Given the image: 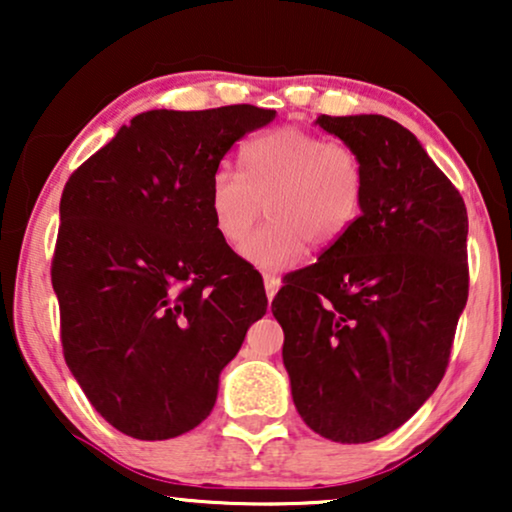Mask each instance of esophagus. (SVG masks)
Listing matches in <instances>:
<instances>
[{
  "label": "esophagus",
  "instance_id": "34e87169",
  "mask_svg": "<svg viewBox=\"0 0 512 512\" xmlns=\"http://www.w3.org/2000/svg\"><path fill=\"white\" fill-rule=\"evenodd\" d=\"M263 282H265V296H268V300L272 303V298L277 296L282 282H279V277H275V275H263Z\"/></svg>",
  "mask_w": 512,
  "mask_h": 512
}]
</instances>
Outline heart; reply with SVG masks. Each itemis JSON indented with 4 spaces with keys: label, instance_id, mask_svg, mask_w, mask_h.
Here are the masks:
<instances>
[{
    "label": "heart",
    "instance_id": "b5f03b06",
    "mask_svg": "<svg viewBox=\"0 0 512 512\" xmlns=\"http://www.w3.org/2000/svg\"><path fill=\"white\" fill-rule=\"evenodd\" d=\"M240 172L221 165L209 179L207 205L214 230L242 249L265 212L270 223L244 247V258L282 270L314 247L335 244L359 221L366 198V167L345 142L296 125L249 137L237 153Z\"/></svg>",
    "mask_w": 512,
    "mask_h": 512
}]
</instances>
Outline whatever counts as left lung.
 I'll use <instances>...</instances> for the list:
<instances>
[{
    "label": "left lung",
    "mask_w": 512,
    "mask_h": 512,
    "mask_svg": "<svg viewBox=\"0 0 512 512\" xmlns=\"http://www.w3.org/2000/svg\"><path fill=\"white\" fill-rule=\"evenodd\" d=\"M366 167L359 221L272 300L303 422L370 443L408 422L443 380L468 298V216L452 181L387 116H319Z\"/></svg>",
    "instance_id": "left-lung-1"
}]
</instances>
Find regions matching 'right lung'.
<instances>
[{
    "instance_id": "add662e5",
    "label": "right lung",
    "mask_w": 512,
    "mask_h": 512,
    "mask_svg": "<svg viewBox=\"0 0 512 512\" xmlns=\"http://www.w3.org/2000/svg\"><path fill=\"white\" fill-rule=\"evenodd\" d=\"M275 114L144 111L65 184L51 268L62 352L125 436L195 429L268 310L263 282L214 230L207 193L230 146Z\"/></svg>"
}]
</instances>
